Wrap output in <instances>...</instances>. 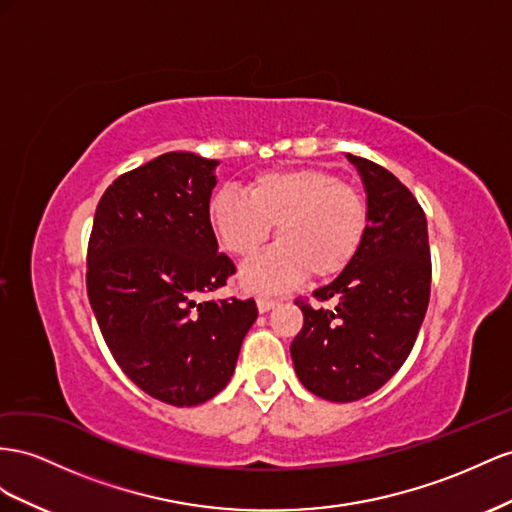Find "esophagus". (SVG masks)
<instances>
[{"label": "esophagus", "instance_id": "34e87169", "mask_svg": "<svg viewBox=\"0 0 512 512\" xmlns=\"http://www.w3.org/2000/svg\"><path fill=\"white\" fill-rule=\"evenodd\" d=\"M256 303H258V310H260V312H269L271 308L278 306V299H271V297H267V295H260V297L256 299Z\"/></svg>", "mask_w": 512, "mask_h": 512}]
</instances>
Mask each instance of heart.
Returning a JSON list of instances; mask_svg holds the SVG:
<instances>
[{
    "instance_id": "b5f03b06",
    "label": "heart",
    "mask_w": 512,
    "mask_h": 512,
    "mask_svg": "<svg viewBox=\"0 0 512 512\" xmlns=\"http://www.w3.org/2000/svg\"><path fill=\"white\" fill-rule=\"evenodd\" d=\"M211 219L226 250L254 258L278 226L280 245L243 271L245 286L284 290L303 275L331 278L355 260L368 230V202L334 172L297 168L252 178L245 193L217 191Z\"/></svg>"
}]
</instances>
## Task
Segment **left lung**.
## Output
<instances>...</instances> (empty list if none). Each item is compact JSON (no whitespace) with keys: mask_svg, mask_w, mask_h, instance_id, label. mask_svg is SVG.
Returning a JSON list of instances; mask_svg holds the SVG:
<instances>
[{"mask_svg":"<svg viewBox=\"0 0 512 512\" xmlns=\"http://www.w3.org/2000/svg\"><path fill=\"white\" fill-rule=\"evenodd\" d=\"M368 193V230L351 265L316 288L312 308L301 297L303 327L290 357L306 390L334 403L377 392L405 364L431 297L426 215L413 193L364 157L349 155Z\"/></svg>","mask_w":512,"mask_h":512,"instance_id":"left-lung-1","label":"left lung"}]
</instances>
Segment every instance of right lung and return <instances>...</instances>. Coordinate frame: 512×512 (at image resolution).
<instances>
[{"label":"right lung","mask_w":512,"mask_h":512,"mask_svg":"<svg viewBox=\"0 0 512 512\" xmlns=\"http://www.w3.org/2000/svg\"><path fill=\"white\" fill-rule=\"evenodd\" d=\"M215 159L165 153L105 189L88 241L96 323L137 388L174 407L206 403L230 381L254 325V299H211L237 273L211 226Z\"/></svg>","instance_id":"add662e5"}]
</instances>
